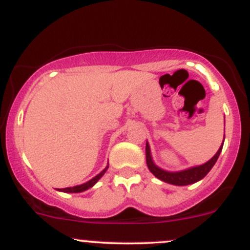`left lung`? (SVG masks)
Wrapping results in <instances>:
<instances>
[{"mask_svg":"<svg viewBox=\"0 0 250 250\" xmlns=\"http://www.w3.org/2000/svg\"><path fill=\"white\" fill-rule=\"evenodd\" d=\"M224 140H225V134H224ZM224 141L221 144V146L219 147L218 152L208 161V162L203 163L201 166H195V167L186 168L184 170H178V172H168V170L162 169L158 166L155 165L152 160V156H151V150L150 145L146 141V165H147L150 172L153 174L157 179L165 181V183L172 184V185L176 186H185V185H191V184H195L197 181H200L201 179H203L207 174L209 173V170L213 168V166L215 165V162L218 161L219 155H220L221 150H223Z\"/></svg>","mask_w":250,"mask_h":250,"instance_id":"8db88e82","label":"left lung"}]
</instances>
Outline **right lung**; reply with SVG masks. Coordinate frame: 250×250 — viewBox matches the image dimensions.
I'll use <instances>...</instances> for the list:
<instances>
[{
    "mask_svg": "<svg viewBox=\"0 0 250 250\" xmlns=\"http://www.w3.org/2000/svg\"><path fill=\"white\" fill-rule=\"evenodd\" d=\"M107 168H109V165L106 166V167L104 168V169L102 170L98 175H95L94 178L90 179L89 181H87V183L84 184H81V185H77V186H72V188H58L59 191H62V192H66V193H78V192H83V191L88 190V188H93V186L95 185V184L98 183V180H99L100 178H102L103 175H104L105 172L107 170Z\"/></svg>",
    "mask_w": 250,
    "mask_h": 250,
    "instance_id": "right-lung-1",
    "label": "right lung"
}]
</instances>
